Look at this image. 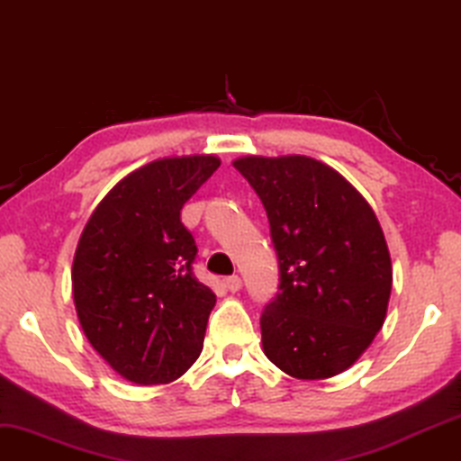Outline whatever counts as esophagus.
Here are the masks:
<instances>
[{
  "mask_svg": "<svg viewBox=\"0 0 461 461\" xmlns=\"http://www.w3.org/2000/svg\"><path fill=\"white\" fill-rule=\"evenodd\" d=\"M225 287L230 289L231 294H236V291H240V289H242L240 276H227V278H225Z\"/></svg>",
  "mask_w": 461,
  "mask_h": 461,
  "instance_id": "esophagus-1",
  "label": "esophagus"
}]
</instances>
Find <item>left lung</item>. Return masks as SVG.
I'll return each instance as SVG.
<instances>
[{
  "mask_svg": "<svg viewBox=\"0 0 461 461\" xmlns=\"http://www.w3.org/2000/svg\"><path fill=\"white\" fill-rule=\"evenodd\" d=\"M234 167L270 221L281 285L261 312L266 357L319 381L351 368L375 340L392 295V258L370 203L328 163L247 155Z\"/></svg>",
  "mask_w": 461,
  "mask_h": 461,
  "instance_id": "1",
  "label": "left lung"
}]
</instances>
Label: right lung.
Returning <instances> with one entry per match:
<instances>
[{
  "instance_id": "obj_1",
  "label": "right lung",
  "mask_w": 461,
  "mask_h": 461,
  "mask_svg": "<svg viewBox=\"0 0 461 461\" xmlns=\"http://www.w3.org/2000/svg\"><path fill=\"white\" fill-rule=\"evenodd\" d=\"M221 166L214 155L163 157L127 174L86 221L72 266L80 328L136 385L183 376L200 357L217 302L194 274L185 202Z\"/></svg>"
}]
</instances>
